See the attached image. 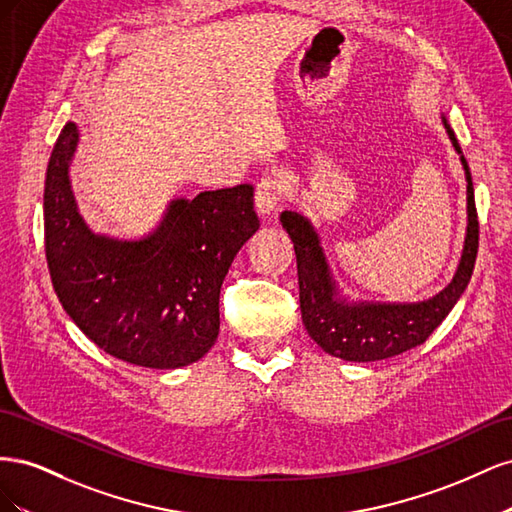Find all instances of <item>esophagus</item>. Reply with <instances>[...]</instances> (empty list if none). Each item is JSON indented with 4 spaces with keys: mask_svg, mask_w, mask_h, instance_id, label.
Masks as SVG:
<instances>
[{
    "mask_svg": "<svg viewBox=\"0 0 512 512\" xmlns=\"http://www.w3.org/2000/svg\"><path fill=\"white\" fill-rule=\"evenodd\" d=\"M282 181L275 175L262 177L256 185V196H254V205L260 215H271L282 203Z\"/></svg>",
    "mask_w": 512,
    "mask_h": 512,
    "instance_id": "obj_1",
    "label": "esophagus"
}]
</instances>
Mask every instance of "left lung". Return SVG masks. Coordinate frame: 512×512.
I'll use <instances>...</instances> for the list:
<instances>
[{"instance_id": "8db88e82", "label": "left lung", "mask_w": 512, "mask_h": 512, "mask_svg": "<svg viewBox=\"0 0 512 512\" xmlns=\"http://www.w3.org/2000/svg\"><path fill=\"white\" fill-rule=\"evenodd\" d=\"M442 123L466 170L468 232L453 280L436 297L418 303H369L339 297L312 222L297 211H284L280 215V222L297 254L303 324L309 337L324 352L344 361L367 363L389 359V356L421 346L466 290L478 252V215L468 162L446 117H442Z\"/></svg>"}]
</instances>
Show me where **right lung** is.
<instances>
[{
    "label": "right lung",
    "mask_w": 512,
    "mask_h": 512,
    "mask_svg": "<svg viewBox=\"0 0 512 512\" xmlns=\"http://www.w3.org/2000/svg\"><path fill=\"white\" fill-rule=\"evenodd\" d=\"M79 128L68 121L44 181V247L61 307L91 342L132 365L177 369L211 350L220 333V288L258 230L254 188L175 198L151 235H96L70 185Z\"/></svg>",
    "instance_id": "add662e5"
}]
</instances>
